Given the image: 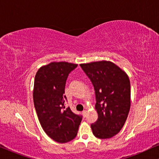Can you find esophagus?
Masks as SVG:
<instances>
[{
	"instance_id": "esophagus-1",
	"label": "esophagus",
	"mask_w": 159,
	"mask_h": 159,
	"mask_svg": "<svg viewBox=\"0 0 159 159\" xmlns=\"http://www.w3.org/2000/svg\"><path fill=\"white\" fill-rule=\"evenodd\" d=\"M82 114H83V116H84V117H86V114H87V113H86V111H83Z\"/></svg>"
}]
</instances>
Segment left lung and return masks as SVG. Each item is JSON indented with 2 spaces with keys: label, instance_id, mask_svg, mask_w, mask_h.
Returning a JSON list of instances; mask_svg holds the SVG:
<instances>
[{
  "label": "left lung",
  "instance_id": "1",
  "mask_svg": "<svg viewBox=\"0 0 159 159\" xmlns=\"http://www.w3.org/2000/svg\"><path fill=\"white\" fill-rule=\"evenodd\" d=\"M95 90L98 120L91 125L96 138L110 139L124 126L131 106V85L126 73L111 61L80 64Z\"/></svg>",
  "mask_w": 159,
  "mask_h": 159
}]
</instances>
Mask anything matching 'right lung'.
I'll use <instances>...</instances> for the list:
<instances>
[{"instance_id":"1","label":"right lung","mask_w":159,"mask_h":159,"mask_svg":"<svg viewBox=\"0 0 159 159\" xmlns=\"http://www.w3.org/2000/svg\"><path fill=\"white\" fill-rule=\"evenodd\" d=\"M77 64L52 62L41 67L35 76L34 102L43 131L58 143H67L76 136L81 116L66 108V82Z\"/></svg>"}]
</instances>
